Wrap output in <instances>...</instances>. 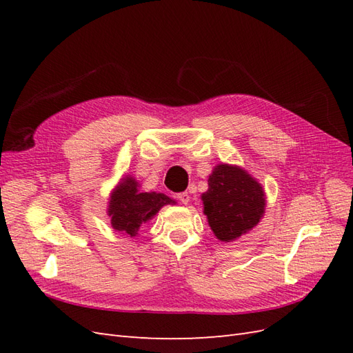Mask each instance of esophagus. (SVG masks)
Returning <instances> with one entry per match:
<instances>
[{
  "label": "esophagus",
  "mask_w": 353,
  "mask_h": 353,
  "mask_svg": "<svg viewBox=\"0 0 353 353\" xmlns=\"http://www.w3.org/2000/svg\"><path fill=\"white\" fill-rule=\"evenodd\" d=\"M176 199L179 200V203H183V205H187V203L190 201V196H188L187 191H184V193H178Z\"/></svg>",
  "instance_id": "1"
}]
</instances>
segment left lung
<instances>
[{"label": "left lung", "mask_w": 353, "mask_h": 353, "mask_svg": "<svg viewBox=\"0 0 353 353\" xmlns=\"http://www.w3.org/2000/svg\"><path fill=\"white\" fill-rule=\"evenodd\" d=\"M201 200L209 225L221 241H231L252 230L265 210L261 184L243 169L230 165L213 169L209 190Z\"/></svg>", "instance_id": "1"}]
</instances>
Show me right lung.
Instances as JSON below:
<instances>
[{"label": "right lung", "mask_w": 353, "mask_h": 353, "mask_svg": "<svg viewBox=\"0 0 353 353\" xmlns=\"http://www.w3.org/2000/svg\"><path fill=\"white\" fill-rule=\"evenodd\" d=\"M137 185V181L132 178L123 179V183L113 191L109 205L112 227L131 237L135 236L141 223L156 215L160 208L174 203L165 194L140 193Z\"/></svg>", "instance_id": "add662e5"}]
</instances>
